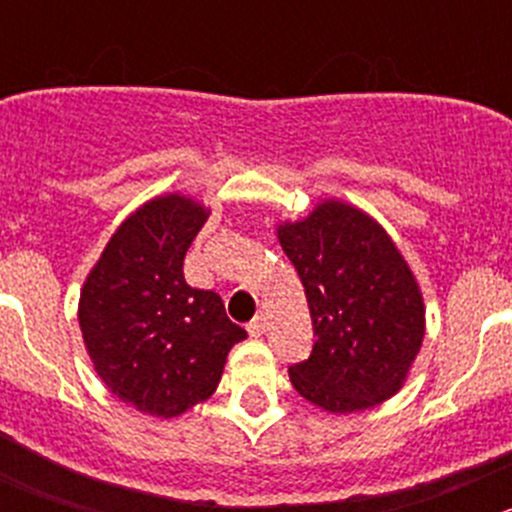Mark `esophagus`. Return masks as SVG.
<instances>
[{
  "label": "esophagus",
  "mask_w": 512,
  "mask_h": 512,
  "mask_svg": "<svg viewBox=\"0 0 512 512\" xmlns=\"http://www.w3.org/2000/svg\"><path fill=\"white\" fill-rule=\"evenodd\" d=\"M265 329H267V322L262 314H257V317L247 324V332H250V337H262V334H265Z\"/></svg>",
  "instance_id": "1"
}]
</instances>
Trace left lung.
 I'll use <instances>...</instances> for the list:
<instances>
[{
  "instance_id": "8db88e82",
  "label": "left lung",
  "mask_w": 512,
  "mask_h": 512,
  "mask_svg": "<svg viewBox=\"0 0 512 512\" xmlns=\"http://www.w3.org/2000/svg\"><path fill=\"white\" fill-rule=\"evenodd\" d=\"M312 314L309 359L289 366L292 386L314 406L354 414L391 399L426 332L421 289L386 230L339 200L277 227Z\"/></svg>"
}]
</instances>
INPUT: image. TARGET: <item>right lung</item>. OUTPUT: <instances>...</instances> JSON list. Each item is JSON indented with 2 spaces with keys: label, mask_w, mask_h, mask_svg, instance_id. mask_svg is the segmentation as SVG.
Listing matches in <instances>:
<instances>
[{
  "label": "right lung",
  "mask_w": 512,
  "mask_h": 512,
  "mask_svg": "<svg viewBox=\"0 0 512 512\" xmlns=\"http://www.w3.org/2000/svg\"><path fill=\"white\" fill-rule=\"evenodd\" d=\"M208 220L185 195H160L113 232L79 299L86 352L126 404L180 416L218 389L227 352L247 337L213 289L185 282L183 260Z\"/></svg>",
  "instance_id": "right-lung-1"
}]
</instances>
